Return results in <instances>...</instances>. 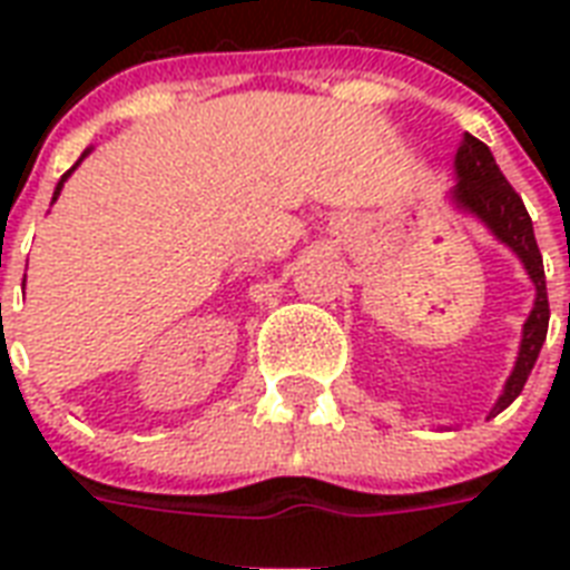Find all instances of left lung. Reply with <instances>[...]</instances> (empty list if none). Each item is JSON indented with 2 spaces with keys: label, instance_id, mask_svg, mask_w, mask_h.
I'll return each instance as SVG.
<instances>
[{
  "label": "left lung",
  "instance_id": "left-lung-1",
  "mask_svg": "<svg viewBox=\"0 0 570 570\" xmlns=\"http://www.w3.org/2000/svg\"><path fill=\"white\" fill-rule=\"evenodd\" d=\"M455 174H459V186L452 189L455 204L464 206L468 213L479 215L491 227L497 239L505 242L521 257V263L530 272L532 284H535V307H532L530 320L523 325L518 364H514V373L505 381L503 396L491 411V416H494L521 396L523 384H527L532 366L539 361L544 337H548L550 304L548 284H544V263H541L539 242H535V233H532L530 213H527L521 195L512 189V183L503 177L488 145H482L473 136H464V145L459 147V156H455Z\"/></svg>",
  "mask_w": 570,
  "mask_h": 570
}]
</instances>
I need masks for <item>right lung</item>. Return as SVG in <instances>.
<instances>
[{
  "instance_id": "1",
  "label": "right lung",
  "mask_w": 570,
  "mask_h": 570,
  "mask_svg": "<svg viewBox=\"0 0 570 570\" xmlns=\"http://www.w3.org/2000/svg\"><path fill=\"white\" fill-rule=\"evenodd\" d=\"M76 165H79V163H76ZM76 165H73V168H76ZM73 168H70V171H73ZM70 171H67L65 177H61V183H58V186H56V195H52V200H56V197H58V191H61V186H65V180H67V177H70Z\"/></svg>"
}]
</instances>
